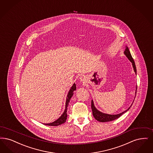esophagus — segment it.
I'll use <instances>...</instances> for the list:
<instances>
[{
	"instance_id": "34e87169",
	"label": "esophagus",
	"mask_w": 153,
	"mask_h": 153,
	"mask_svg": "<svg viewBox=\"0 0 153 153\" xmlns=\"http://www.w3.org/2000/svg\"><path fill=\"white\" fill-rule=\"evenodd\" d=\"M79 79H80V81H85L86 80L85 76H81V77H80V78H79Z\"/></svg>"
}]
</instances>
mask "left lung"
Segmentation results:
<instances>
[{
	"mask_svg": "<svg viewBox=\"0 0 153 153\" xmlns=\"http://www.w3.org/2000/svg\"><path fill=\"white\" fill-rule=\"evenodd\" d=\"M123 53H124L125 55L128 57V59L130 60V61L132 63V65H133V69H134L135 74L137 75V69H136V67H135L134 61V60H133V57H132V56L131 55V53L130 52V51L128 49V48L127 46H126L125 50ZM136 93H137V87H136L135 94H136ZM133 103L131 104V105H130V106L128 108L127 110H125L124 111H123V112L121 113H119V114H109L104 113H102V112H101V111L97 110L96 109V108L95 107L94 104V102H93V101L92 100L91 108H92L93 115V117L95 118V119L96 120H97L99 122H105L111 121H113L114 120H116L117 118H118L120 117L124 113L126 112L128 110H129V109L132 106Z\"/></svg>",
	"mask_w": 153,
	"mask_h": 153,
	"instance_id": "left-lung-1",
	"label": "left lung"
}]
</instances>
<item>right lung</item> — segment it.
Segmentation results:
<instances>
[{"label": "right lung", "mask_w": 153, "mask_h": 153, "mask_svg": "<svg viewBox=\"0 0 153 153\" xmlns=\"http://www.w3.org/2000/svg\"><path fill=\"white\" fill-rule=\"evenodd\" d=\"M76 85L75 84V83H74L73 85L72 86V87L71 88L70 90L69 91V92L68 93L67 97V100H66V102H65V110L64 111L63 113L61 114V116L57 120H56L55 121L49 123H43L44 125H49V126H59L61 124L65 123L67 118V109L68 106L69 105V102L70 101L71 98H72V97L74 95V91H76Z\"/></svg>", "instance_id": "right-lung-1"}]
</instances>
